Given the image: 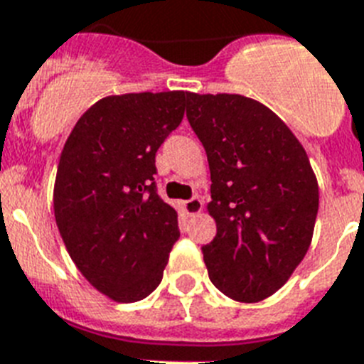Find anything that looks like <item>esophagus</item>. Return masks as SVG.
<instances>
[{
    "label": "esophagus",
    "instance_id": "obj_1",
    "mask_svg": "<svg viewBox=\"0 0 364 364\" xmlns=\"http://www.w3.org/2000/svg\"><path fill=\"white\" fill-rule=\"evenodd\" d=\"M183 208H185V213L188 216H196V214H200L203 210V201L200 198H192V200H186L183 203Z\"/></svg>",
    "mask_w": 364,
    "mask_h": 364
}]
</instances>
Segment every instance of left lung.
I'll return each instance as SVG.
<instances>
[{"instance_id":"left-lung-1","label":"left lung","mask_w":364,"mask_h":364,"mask_svg":"<svg viewBox=\"0 0 364 364\" xmlns=\"http://www.w3.org/2000/svg\"><path fill=\"white\" fill-rule=\"evenodd\" d=\"M186 117L210 168L203 245L208 277L238 302L277 293L314 238L318 185L299 139L269 107L243 95L191 93Z\"/></svg>"}]
</instances>
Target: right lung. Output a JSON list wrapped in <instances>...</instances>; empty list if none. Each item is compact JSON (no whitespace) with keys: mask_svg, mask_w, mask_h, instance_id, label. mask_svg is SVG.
<instances>
[{"mask_svg":"<svg viewBox=\"0 0 364 364\" xmlns=\"http://www.w3.org/2000/svg\"><path fill=\"white\" fill-rule=\"evenodd\" d=\"M188 91L109 95L78 119L56 170L53 207L69 257L115 302L159 286L179 238L178 213L156 192V151L185 115Z\"/></svg>","mask_w":364,"mask_h":364,"instance_id":"1","label":"right lung"}]
</instances>
